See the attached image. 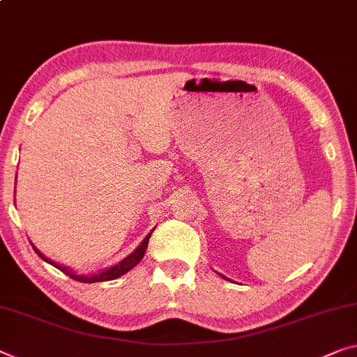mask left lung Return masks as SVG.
Here are the masks:
<instances>
[{
    "instance_id": "8db88e82",
    "label": "left lung",
    "mask_w": 357,
    "mask_h": 357,
    "mask_svg": "<svg viewBox=\"0 0 357 357\" xmlns=\"http://www.w3.org/2000/svg\"><path fill=\"white\" fill-rule=\"evenodd\" d=\"M220 276H222V274H220ZM222 278H225V276H222ZM225 279H227V278H225Z\"/></svg>"
}]
</instances>
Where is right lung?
<instances>
[{
	"instance_id": "1",
	"label": "right lung",
	"mask_w": 357,
	"mask_h": 357,
	"mask_svg": "<svg viewBox=\"0 0 357 357\" xmlns=\"http://www.w3.org/2000/svg\"><path fill=\"white\" fill-rule=\"evenodd\" d=\"M153 233V231H151ZM151 233L146 236V238L142 241V244L139 245V248H137L132 254H130L129 257H126V259L123 260V261H119L118 265H114L113 268H109V270H107V271H102V273H98V274H94V276H79V274H75V273H71L68 268H65V266H60V265H57V263H54L52 260H49V259H46L45 255L43 254H40V252L36 250V254L41 257L43 260L45 261H47V263H51L52 266H56L57 270H60V271H63L65 274H67V276H70L71 279H75V281H78V282H86V284H89V282H102V281H113V279H116V278H119V276H123V274H126L128 271H130L132 270V268L137 265V263H139L142 259H144V255H145V250H146V248H148V241H150V236H151Z\"/></svg>"
}]
</instances>
